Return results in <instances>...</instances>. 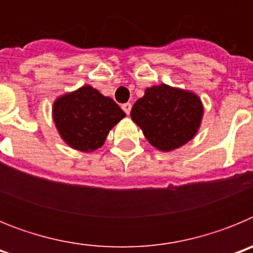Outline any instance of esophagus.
Returning <instances> with one entry per match:
<instances>
[{"instance_id":"obj_1","label":"esophagus","mask_w":253,"mask_h":253,"mask_svg":"<svg viewBox=\"0 0 253 253\" xmlns=\"http://www.w3.org/2000/svg\"><path fill=\"white\" fill-rule=\"evenodd\" d=\"M123 110L125 111V114H126V115H129V114H130V110H131V104L130 102H126V104H124L123 105Z\"/></svg>"}]
</instances>
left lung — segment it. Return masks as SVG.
I'll return each mask as SVG.
<instances>
[{
	"instance_id": "8db88e82",
	"label": "left lung",
	"mask_w": 253,
	"mask_h": 253,
	"mask_svg": "<svg viewBox=\"0 0 253 253\" xmlns=\"http://www.w3.org/2000/svg\"><path fill=\"white\" fill-rule=\"evenodd\" d=\"M204 106L196 93L166 84L146 88L130 111L151 146L171 152L186 144L198 133Z\"/></svg>"
}]
</instances>
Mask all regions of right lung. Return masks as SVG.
Wrapping results in <instances>:
<instances>
[{
  "label": "right lung",
  "instance_id": "add662e5",
  "mask_svg": "<svg viewBox=\"0 0 253 253\" xmlns=\"http://www.w3.org/2000/svg\"><path fill=\"white\" fill-rule=\"evenodd\" d=\"M51 114L60 138L81 152L102 147L109 131L126 116L113 99L90 84L59 96Z\"/></svg>",
  "mask_w": 253,
  "mask_h": 253
}]
</instances>
